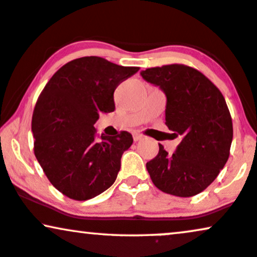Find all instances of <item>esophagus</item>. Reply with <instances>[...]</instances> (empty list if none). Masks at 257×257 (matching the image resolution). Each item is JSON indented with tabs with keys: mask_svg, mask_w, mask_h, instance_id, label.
I'll use <instances>...</instances> for the list:
<instances>
[{
	"mask_svg": "<svg viewBox=\"0 0 257 257\" xmlns=\"http://www.w3.org/2000/svg\"><path fill=\"white\" fill-rule=\"evenodd\" d=\"M133 138H134L135 142H138V141H140V140L144 139V136H142L141 134H139V133H134V134H133Z\"/></svg>",
	"mask_w": 257,
	"mask_h": 257,
	"instance_id": "obj_1",
	"label": "esophagus"
}]
</instances>
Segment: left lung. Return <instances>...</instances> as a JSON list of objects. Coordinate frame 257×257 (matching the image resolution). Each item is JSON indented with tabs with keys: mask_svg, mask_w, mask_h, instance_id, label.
Segmentation results:
<instances>
[{
	"mask_svg": "<svg viewBox=\"0 0 257 257\" xmlns=\"http://www.w3.org/2000/svg\"><path fill=\"white\" fill-rule=\"evenodd\" d=\"M146 82L166 95L168 129L181 136L170 155L159 153L146 167L162 192L192 197L204 191L223 170L232 142V121L222 92L203 73L181 64L141 71Z\"/></svg>",
	"mask_w": 257,
	"mask_h": 257,
	"instance_id": "1",
	"label": "left lung"
}]
</instances>
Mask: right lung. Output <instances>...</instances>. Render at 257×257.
<instances>
[{
	"label": "right lung",
	"instance_id": "right-lung-1",
	"mask_svg": "<svg viewBox=\"0 0 257 257\" xmlns=\"http://www.w3.org/2000/svg\"><path fill=\"white\" fill-rule=\"evenodd\" d=\"M138 71L100 57L78 58L60 67L39 96L34 154L51 184L71 199H91L115 183L133 136L102 134L96 141L93 124L100 112L115 110L113 91Z\"/></svg>",
	"mask_w": 257,
	"mask_h": 257
}]
</instances>
